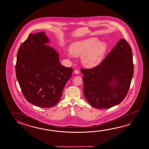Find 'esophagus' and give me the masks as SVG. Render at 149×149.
Segmentation results:
<instances>
[{
  "instance_id": "34e87169",
  "label": "esophagus",
  "mask_w": 149,
  "mask_h": 149,
  "mask_svg": "<svg viewBox=\"0 0 149 149\" xmlns=\"http://www.w3.org/2000/svg\"><path fill=\"white\" fill-rule=\"evenodd\" d=\"M74 73L76 74H78L79 73V71H78V70H75L74 71Z\"/></svg>"
}]
</instances>
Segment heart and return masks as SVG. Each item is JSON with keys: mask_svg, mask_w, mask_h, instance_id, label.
Returning a JSON list of instances; mask_svg holds the SVG:
<instances>
[{"mask_svg": "<svg viewBox=\"0 0 149 149\" xmlns=\"http://www.w3.org/2000/svg\"><path fill=\"white\" fill-rule=\"evenodd\" d=\"M107 45L105 42H100L97 37H91L75 42L68 52L70 56H81V61L86 66L93 68L102 60Z\"/></svg>", "mask_w": 149, "mask_h": 149, "instance_id": "b5f03b06", "label": "heart"}]
</instances>
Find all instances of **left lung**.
<instances>
[{
    "instance_id": "1",
    "label": "left lung",
    "mask_w": 149,
    "mask_h": 149,
    "mask_svg": "<svg viewBox=\"0 0 149 149\" xmlns=\"http://www.w3.org/2000/svg\"><path fill=\"white\" fill-rule=\"evenodd\" d=\"M81 70L84 95L90 105L99 109L113 107L122 102L129 90L134 74L132 48L120 39L98 66Z\"/></svg>"
}]
</instances>
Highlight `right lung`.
Masks as SVG:
<instances>
[{
    "mask_svg": "<svg viewBox=\"0 0 149 149\" xmlns=\"http://www.w3.org/2000/svg\"><path fill=\"white\" fill-rule=\"evenodd\" d=\"M49 42L45 32L30 34L18 50L15 65L25 98L41 107L57 104L73 72L72 68L61 65L56 50L45 45Z\"/></svg>",
    "mask_w": 149,
    "mask_h": 149,
    "instance_id": "obj_1",
    "label": "right lung"
}]
</instances>
